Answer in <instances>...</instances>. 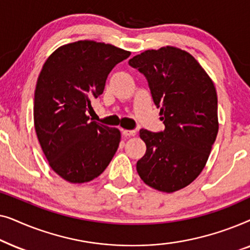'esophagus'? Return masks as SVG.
Segmentation results:
<instances>
[{"instance_id":"34e87169","label":"esophagus","mask_w":250,"mask_h":250,"mask_svg":"<svg viewBox=\"0 0 250 250\" xmlns=\"http://www.w3.org/2000/svg\"><path fill=\"white\" fill-rule=\"evenodd\" d=\"M123 134L125 136H134L136 132L133 131V129H123Z\"/></svg>"}]
</instances>
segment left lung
<instances>
[{
    "instance_id": "left-lung-1",
    "label": "left lung",
    "mask_w": 250,
    "mask_h": 250,
    "mask_svg": "<svg viewBox=\"0 0 250 250\" xmlns=\"http://www.w3.org/2000/svg\"><path fill=\"white\" fill-rule=\"evenodd\" d=\"M128 63L146 76L165 125L159 133L140 129L146 150L136 170L149 187L175 192L197 179L216 140V88L200 63L179 47L146 50Z\"/></svg>"
}]
</instances>
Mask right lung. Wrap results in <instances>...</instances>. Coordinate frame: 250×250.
Here are the masks:
<instances>
[{
    "instance_id": "1",
    "label": "right lung",
    "mask_w": 250,
    "mask_h": 250,
    "mask_svg": "<svg viewBox=\"0 0 250 250\" xmlns=\"http://www.w3.org/2000/svg\"><path fill=\"white\" fill-rule=\"evenodd\" d=\"M129 51L94 41H77L54 51L43 64L34 98V125L49 165L70 183L90 182L107 168L121 132L86 115L105 81Z\"/></svg>"
}]
</instances>
